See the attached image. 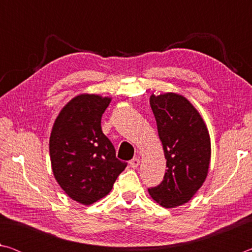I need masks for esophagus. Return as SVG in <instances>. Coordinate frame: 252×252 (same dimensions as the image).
Returning a JSON list of instances; mask_svg holds the SVG:
<instances>
[{
  "mask_svg": "<svg viewBox=\"0 0 252 252\" xmlns=\"http://www.w3.org/2000/svg\"><path fill=\"white\" fill-rule=\"evenodd\" d=\"M130 165H131V168H133V169L138 168L139 165H140V159H139V158H133V159L130 161Z\"/></svg>",
  "mask_w": 252,
  "mask_h": 252,
  "instance_id": "esophagus-1",
  "label": "esophagus"
}]
</instances>
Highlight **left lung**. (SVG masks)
I'll return each instance as SVG.
<instances>
[{"label": "left lung", "instance_id": "8db88e82", "mask_svg": "<svg viewBox=\"0 0 252 252\" xmlns=\"http://www.w3.org/2000/svg\"><path fill=\"white\" fill-rule=\"evenodd\" d=\"M150 105L168 169L160 185L148 191L160 206L177 208L190 201L206 181L210 135L199 111L179 93L151 94Z\"/></svg>", "mask_w": 252, "mask_h": 252}]
</instances>
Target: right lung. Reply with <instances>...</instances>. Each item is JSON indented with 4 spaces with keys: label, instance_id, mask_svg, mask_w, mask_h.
<instances>
[{
    "label": "right lung",
    "instance_id": "add662e5",
    "mask_svg": "<svg viewBox=\"0 0 252 252\" xmlns=\"http://www.w3.org/2000/svg\"><path fill=\"white\" fill-rule=\"evenodd\" d=\"M111 96L81 93L60 111L50 135L53 176L69 197L84 206L96 202L112 190L126 162L101 127L102 114Z\"/></svg>",
    "mask_w": 252,
    "mask_h": 252
}]
</instances>
